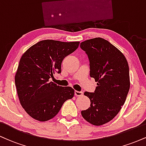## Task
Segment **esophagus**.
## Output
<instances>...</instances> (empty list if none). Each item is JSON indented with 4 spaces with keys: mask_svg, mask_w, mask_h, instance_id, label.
<instances>
[{
    "mask_svg": "<svg viewBox=\"0 0 146 146\" xmlns=\"http://www.w3.org/2000/svg\"><path fill=\"white\" fill-rule=\"evenodd\" d=\"M83 95V93L81 91H78V90H75V95L78 97H81Z\"/></svg>",
    "mask_w": 146,
    "mask_h": 146,
    "instance_id": "34e87169",
    "label": "esophagus"
}]
</instances>
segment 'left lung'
<instances>
[{
	"mask_svg": "<svg viewBox=\"0 0 146 146\" xmlns=\"http://www.w3.org/2000/svg\"><path fill=\"white\" fill-rule=\"evenodd\" d=\"M90 61V76L97 85L94 93L85 92L90 106L81 114L86 121L102 125L115 117L124 104L129 89L128 61L117 47L106 40L95 38L81 42Z\"/></svg>",
	"mask_w": 146,
	"mask_h": 146,
	"instance_id": "obj_1",
	"label": "left lung"
}]
</instances>
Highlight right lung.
<instances>
[{"label":"right lung","mask_w":146,"mask_h":146,"mask_svg":"<svg viewBox=\"0 0 146 146\" xmlns=\"http://www.w3.org/2000/svg\"><path fill=\"white\" fill-rule=\"evenodd\" d=\"M80 42L45 40L25 52L15 75L20 103L34 119L46 121L59 113L63 104L72 99L75 90L50 81L57 72L61 73L62 62L78 48Z\"/></svg>","instance_id":"add662e5"}]
</instances>
